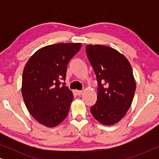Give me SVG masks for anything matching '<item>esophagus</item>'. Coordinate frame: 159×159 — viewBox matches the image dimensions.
Here are the masks:
<instances>
[{
	"label": "esophagus",
	"instance_id": "obj_1",
	"mask_svg": "<svg viewBox=\"0 0 159 159\" xmlns=\"http://www.w3.org/2000/svg\"><path fill=\"white\" fill-rule=\"evenodd\" d=\"M76 93L78 95H81L82 94V90H76Z\"/></svg>",
	"mask_w": 159,
	"mask_h": 159
}]
</instances>
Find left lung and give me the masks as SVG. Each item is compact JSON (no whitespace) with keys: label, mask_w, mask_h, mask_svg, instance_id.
Here are the masks:
<instances>
[{"label":"left lung","mask_w":159,"mask_h":159,"mask_svg":"<svg viewBox=\"0 0 159 159\" xmlns=\"http://www.w3.org/2000/svg\"><path fill=\"white\" fill-rule=\"evenodd\" d=\"M86 53L98 84L91 114L100 123L113 125L125 116L132 103L136 83L132 66L125 56L105 45H88Z\"/></svg>","instance_id":"obj_1"}]
</instances>
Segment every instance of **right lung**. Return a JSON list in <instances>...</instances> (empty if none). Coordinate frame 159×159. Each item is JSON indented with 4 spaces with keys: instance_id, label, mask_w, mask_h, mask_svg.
Masks as SVG:
<instances>
[{
    "instance_id": "obj_1",
    "label": "right lung",
    "mask_w": 159,
    "mask_h": 159,
    "mask_svg": "<svg viewBox=\"0 0 159 159\" xmlns=\"http://www.w3.org/2000/svg\"><path fill=\"white\" fill-rule=\"evenodd\" d=\"M81 43H57L37 51L27 61L22 75L21 94L30 114L45 127H54L68 115L72 92L62 84L67 64Z\"/></svg>"
}]
</instances>
